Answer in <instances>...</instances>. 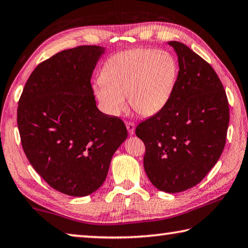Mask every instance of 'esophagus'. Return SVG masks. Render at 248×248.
I'll return each instance as SVG.
<instances>
[{"mask_svg": "<svg viewBox=\"0 0 248 248\" xmlns=\"http://www.w3.org/2000/svg\"><path fill=\"white\" fill-rule=\"evenodd\" d=\"M125 127H127V130L130 136L134 134V130H136V125H134L133 123H125Z\"/></svg>", "mask_w": 248, "mask_h": 248, "instance_id": "34e87169", "label": "esophagus"}]
</instances>
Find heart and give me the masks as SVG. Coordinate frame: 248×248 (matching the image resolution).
I'll return each mask as SVG.
<instances>
[{
    "label": "heart",
    "instance_id": "obj_1",
    "mask_svg": "<svg viewBox=\"0 0 248 248\" xmlns=\"http://www.w3.org/2000/svg\"><path fill=\"white\" fill-rule=\"evenodd\" d=\"M178 66L170 52L133 49L117 53L104 64L93 92L104 112L118 117L127 107L142 116H153L164 109L174 93Z\"/></svg>",
    "mask_w": 248,
    "mask_h": 248
}]
</instances>
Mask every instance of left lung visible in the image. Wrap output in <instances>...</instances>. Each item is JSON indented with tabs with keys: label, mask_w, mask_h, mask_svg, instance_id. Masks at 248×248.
Instances as JSON below:
<instances>
[{
	"label": "left lung",
	"mask_w": 248,
	"mask_h": 248,
	"mask_svg": "<svg viewBox=\"0 0 248 248\" xmlns=\"http://www.w3.org/2000/svg\"><path fill=\"white\" fill-rule=\"evenodd\" d=\"M178 60L174 93L164 109L138 125L143 165L158 190L175 194L196 186L223 152L230 110L212 66L178 41H169Z\"/></svg>",
	"instance_id": "8db88e82"
}]
</instances>
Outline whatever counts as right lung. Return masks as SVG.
I'll use <instances>...</instances> for the list:
<instances>
[{"label":"right lung","mask_w":248,"mask_h":248,"mask_svg":"<svg viewBox=\"0 0 248 248\" xmlns=\"http://www.w3.org/2000/svg\"><path fill=\"white\" fill-rule=\"evenodd\" d=\"M105 51L81 46L54 54L33 70L18 102L17 125L29 163L68 196L97 190L128 138L123 120L96 106L91 78Z\"/></svg>","instance_id":"add662e5"}]
</instances>
